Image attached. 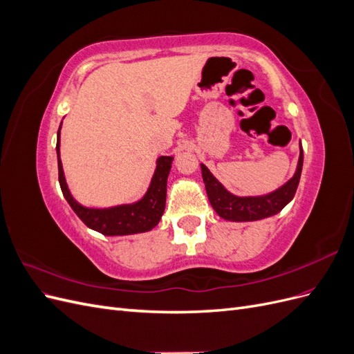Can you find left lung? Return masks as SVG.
I'll return each instance as SVG.
<instances>
[{
	"mask_svg": "<svg viewBox=\"0 0 354 354\" xmlns=\"http://www.w3.org/2000/svg\"><path fill=\"white\" fill-rule=\"evenodd\" d=\"M303 159V147L301 143H299V158L294 176L289 178L285 185L270 192V194L259 196L233 195L232 192H229L216 177L212 176V173L205 165L201 164L202 178L203 183H205L211 207L221 218L238 223L257 221L274 216V214L281 212L288 203L292 201L299 183V177H301Z\"/></svg>",
	"mask_w": 354,
	"mask_h": 354,
	"instance_id": "8db88e82",
	"label": "left lung"
}]
</instances>
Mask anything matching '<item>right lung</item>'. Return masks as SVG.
<instances>
[{"mask_svg":"<svg viewBox=\"0 0 354 354\" xmlns=\"http://www.w3.org/2000/svg\"><path fill=\"white\" fill-rule=\"evenodd\" d=\"M60 130L57 131V165H59V183L63 196L68 201L75 214L82 220L85 226L99 232L104 236H125V234L145 233L152 230L159 223L165 209L167 201V180L173 164V156H159L156 159V168L152 176L146 194L142 199L133 203H122V205L109 208H91L85 207L75 199L68 187L65 171H63L60 159Z\"/></svg>","mask_w":354,"mask_h":354,"instance_id":"right-lung-1","label":"right lung"}]
</instances>
